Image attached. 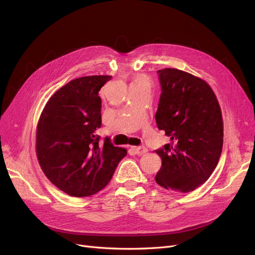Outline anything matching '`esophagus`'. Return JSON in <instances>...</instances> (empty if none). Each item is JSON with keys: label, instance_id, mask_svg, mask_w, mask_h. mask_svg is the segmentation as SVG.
Listing matches in <instances>:
<instances>
[{"label": "esophagus", "instance_id": "esophagus-1", "mask_svg": "<svg viewBox=\"0 0 255 255\" xmlns=\"http://www.w3.org/2000/svg\"><path fill=\"white\" fill-rule=\"evenodd\" d=\"M133 151H134L135 154H137L138 156L144 155L146 152H148V150H146L144 146H133Z\"/></svg>", "mask_w": 255, "mask_h": 255}]
</instances>
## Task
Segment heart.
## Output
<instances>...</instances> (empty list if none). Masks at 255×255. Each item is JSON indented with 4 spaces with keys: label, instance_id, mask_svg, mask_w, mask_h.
I'll return each mask as SVG.
<instances>
[{
    "label": "heart",
    "instance_id": "heart-1",
    "mask_svg": "<svg viewBox=\"0 0 255 255\" xmlns=\"http://www.w3.org/2000/svg\"><path fill=\"white\" fill-rule=\"evenodd\" d=\"M136 80H139V82H145L144 78H138V79H136ZM145 83H146V82H145Z\"/></svg>",
    "mask_w": 255,
    "mask_h": 255
}]
</instances>
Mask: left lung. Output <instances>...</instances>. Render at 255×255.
I'll list each match as a JSON object with an SVG mask.
<instances>
[{"label":"left lung","instance_id":"left-lung-1","mask_svg":"<svg viewBox=\"0 0 255 255\" xmlns=\"http://www.w3.org/2000/svg\"><path fill=\"white\" fill-rule=\"evenodd\" d=\"M161 96L155 115L170 143L156 153L162 166L155 181L167 190L190 192L216 168L222 152L223 119L207 82L175 68L158 70Z\"/></svg>","mask_w":255,"mask_h":255}]
</instances>
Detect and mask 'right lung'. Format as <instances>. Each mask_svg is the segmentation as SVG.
Listing matches in <instances>:
<instances>
[{
  "instance_id": "obj_1",
  "label": "right lung",
  "mask_w": 255,
  "mask_h": 255,
  "mask_svg": "<svg viewBox=\"0 0 255 255\" xmlns=\"http://www.w3.org/2000/svg\"><path fill=\"white\" fill-rule=\"evenodd\" d=\"M111 75L70 80L49 98L36 131V155L46 178L75 197L90 196L110 183L127 150L106 138L103 145L95 130L101 127L98 92Z\"/></svg>"
}]
</instances>
